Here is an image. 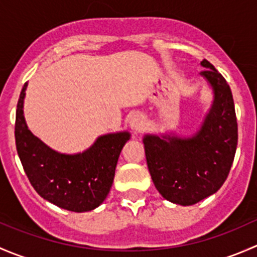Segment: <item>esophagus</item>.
<instances>
[{
	"label": "esophagus",
	"mask_w": 257,
	"mask_h": 257,
	"mask_svg": "<svg viewBox=\"0 0 257 257\" xmlns=\"http://www.w3.org/2000/svg\"><path fill=\"white\" fill-rule=\"evenodd\" d=\"M131 128L133 129L136 133H141L142 131L145 128V119L143 115L141 114H134L133 116L131 118Z\"/></svg>",
	"instance_id": "esophagus-1"
}]
</instances>
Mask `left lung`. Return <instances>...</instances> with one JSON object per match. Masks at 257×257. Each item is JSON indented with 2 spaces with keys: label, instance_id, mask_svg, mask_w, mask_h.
<instances>
[{
  "label": "left lung",
  "instance_id": "left-lung-1",
  "mask_svg": "<svg viewBox=\"0 0 257 257\" xmlns=\"http://www.w3.org/2000/svg\"><path fill=\"white\" fill-rule=\"evenodd\" d=\"M201 72L214 88V104L191 138L147 136L145 157L153 183L163 198L193 205L216 193L226 180L237 145V121L226 79L206 59ZM165 138V137H164Z\"/></svg>",
  "mask_w": 257,
  "mask_h": 257
}]
</instances>
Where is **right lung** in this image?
I'll use <instances>...</instances> for the list:
<instances>
[{"mask_svg":"<svg viewBox=\"0 0 257 257\" xmlns=\"http://www.w3.org/2000/svg\"><path fill=\"white\" fill-rule=\"evenodd\" d=\"M25 83L17 103L15 138L23 170L35 190L69 211H89L104 201L113 184L119 154L128 133L103 136L82 154L64 155L36 138L23 118Z\"/></svg>","mask_w":257,"mask_h":257,"instance_id":"obj_1","label":"right lung"}]
</instances>
